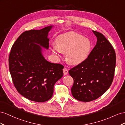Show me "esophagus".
Here are the masks:
<instances>
[{
	"mask_svg": "<svg viewBox=\"0 0 125 125\" xmlns=\"http://www.w3.org/2000/svg\"><path fill=\"white\" fill-rule=\"evenodd\" d=\"M63 73H64V75H67L69 73V71L66 68V67H64V68L63 69Z\"/></svg>",
	"mask_w": 125,
	"mask_h": 125,
	"instance_id": "34e87169",
	"label": "esophagus"
}]
</instances>
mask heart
Segmentation results:
<instances>
[{"label": "heart", "mask_w": 125, "mask_h": 125, "mask_svg": "<svg viewBox=\"0 0 125 125\" xmlns=\"http://www.w3.org/2000/svg\"><path fill=\"white\" fill-rule=\"evenodd\" d=\"M55 46L50 48L53 54L59 57L65 54L67 63L78 65L86 60L92 48L91 41L82 35L74 32L61 34L55 40Z\"/></svg>", "instance_id": "1"}]
</instances>
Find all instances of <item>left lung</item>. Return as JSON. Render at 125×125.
I'll return each mask as SVG.
<instances>
[{
    "mask_svg": "<svg viewBox=\"0 0 125 125\" xmlns=\"http://www.w3.org/2000/svg\"><path fill=\"white\" fill-rule=\"evenodd\" d=\"M97 42L88 58L69 71L74 80L71 92L78 101L88 102L98 98L108 90L114 76L116 54L104 35L92 31Z\"/></svg>",
    "mask_w": 125,
    "mask_h": 125,
    "instance_id": "8db88e82",
    "label": "left lung"
}]
</instances>
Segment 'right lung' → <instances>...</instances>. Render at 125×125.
Wrapping results in <instances>:
<instances>
[{"instance_id":"right-lung-1","label":"right lung","mask_w":125,"mask_h":125,"mask_svg":"<svg viewBox=\"0 0 125 125\" xmlns=\"http://www.w3.org/2000/svg\"><path fill=\"white\" fill-rule=\"evenodd\" d=\"M52 25L23 32L14 43L9 57V68L19 93L30 101L44 102L53 94L55 83L63 76L64 67L52 63L43 55L49 49V32Z\"/></svg>"}]
</instances>
